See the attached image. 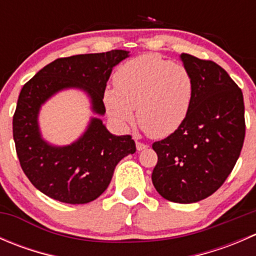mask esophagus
<instances>
[{
	"label": "esophagus",
	"instance_id": "obj_1",
	"mask_svg": "<svg viewBox=\"0 0 256 256\" xmlns=\"http://www.w3.org/2000/svg\"><path fill=\"white\" fill-rule=\"evenodd\" d=\"M147 147H148V144H144L141 142V141L136 140V148H138V151H142V150H146Z\"/></svg>",
	"mask_w": 256,
	"mask_h": 256
}]
</instances>
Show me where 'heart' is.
<instances>
[{
  "label": "heart",
  "instance_id": "obj_1",
  "mask_svg": "<svg viewBox=\"0 0 256 256\" xmlns=\"http://www.w3.org/2000/svg\"><path fill=\"white\" fill-rule=\"evenodd\" d=\"M193 79L187 68L158 54H142L114 74V89L104 92L108 112L118 122L138 124L151 138H162L180 128L190 112Z\"/></svg>",
  "mask_w": 256,
  "mask_h": 256
}]
</instances>
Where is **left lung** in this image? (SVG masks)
I'll use <instances>...</instances> for the list:
<instances>
[{"label":"left lung","mask_w":256,"mask_h":256,"mask_svg":"<svg viewBox=\"0 0 256 256\" xmlns=\"http://www.w3.org/2000/svg\"><path fill=\"white\" fill-rule=\"evenodd\" d=\"M193 79L190 112L177 131L152 144L157 164L152 183L174 203H194L226 182L240 156L245 138L242 89L212 60L180 56Z\"/></svg>","instance_id":"left-lung-1"}]
</instances>
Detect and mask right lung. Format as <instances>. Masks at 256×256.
Listing matches in <instances>:
<instances>
[{"mask_svg": "<svg viewBox=\"0 0 256 256\" xmlns=\"http://www.w3.org/2000/svg\"><path fill=\"white\" fill-rule=\"evenodd\" d=\"M121 49L58 58L40 69L23 85L14 115V140L23 172L33 186L48 197L69 204H84L102 194L116 164L135 154L130 135L115 136L100 118H92L76 142L64 147L42 140L38 112L59 90L79 88L92 99V110L104 115V92L112 68L128 58Z\"/></svg>", "mask_w": 256, "mask_h": 256, "instance_id": "1", "label": "right lung"}]
</instances>
